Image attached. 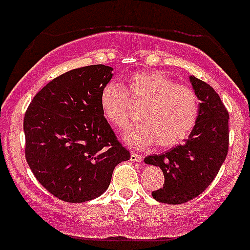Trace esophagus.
Returning <instances> with one entry per match:
<instances>
[{
    "label": "esophagus",
    "instance_id": "esophagus-1",
    "mask_svg": "<svg viewBox=\"0 0 250 250\" xmlns=\"http://www.w3.org/2000/svg\"><path fill=\"white\" fill-rule=\"evenodd\" d=\"M130 160L134 162H141L143 161V156H141V155H137V153L131 152V155H130Z\"/></svg>",
    "mask_w": 250,
    "mask_h": 250
}]
</instances>
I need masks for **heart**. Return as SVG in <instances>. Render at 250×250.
Segmentation results:
<instances>
[{
	"label": "heart",
	"mask_w": 250,
	"mask_h": 250,
	"mask_svg": "<svg viewBox=\"0 0 250 250\" xmlns=\"http://www.w3.org/2000/svg\"><path fill=\"white\" fill-rule=\"evenodd\" d=\"M132 105H143L140 124L124 132V140L134 148H144L157 141L160 147L182 143L193 130L198 118V99L193 89L159 72L135 73L125 90L109 83L100 93V107L111 125L124 129L131 118Z\"/></svg>",
	"instance_id": "1"
}]
</instances>
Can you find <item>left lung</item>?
<instances>
[{"mask_svg": "<svg viewBox=\"0 0 250 250\" xmlns=\"http://www.w3.org/2000/svg\"><path fill=\"white\" fill-rule=\"evenodd\" d=\"M189 82L200 100L198 118L185 143L162 155L145 157V164L160 167L165 183L152 192L167 205L188 202L202 193L218 173L228 153L229 114L213 88L191 75Z\"/></svg>", "mask_w": 250, "mask_h": 250, "instance_id": "1", "label": "left lung"}]
</instances>
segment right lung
<instances>
[{
    "instance_id": "right-lung-1",
    "label": "right lung",
    "mask_w": 250,
    "mask_h": 250,
    "mask_svg": "<svg viewBox=\"0 0 250 250\" xmlns=\"http://www.w3.org/2000/svg\"><path fill=\"white\" fill-rule=\"evenodd\" d=\"M113 68L97 64L59 75L29 104L23 121L26 160L38 182L62 201L82 203L107 189L130 152L100 107Z\"/></svg>"
}]
</instances>
